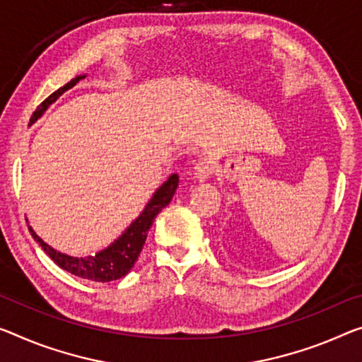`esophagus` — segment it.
Segmentation results:
<instances>
[{"label": "esophagus", "instance_id": "esophagus-1", "mask_svg": "<svg viewBox=\"0 0 362 362\" xmlns=\"http://www.w3.org/2000/svg\"><path fill=\"white\" fill-rule=\"evenodd\" d=\"M194 175H196V180L200 182L207 181L214 175V165L207 162V160H202V162H199L194 166Z\"/></svg>", "mask_w": 362, "mask_h": 362}]
</instances>
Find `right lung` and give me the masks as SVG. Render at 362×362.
Instances as JSON below:
<instances>
[{
	"instance_id": "obj_1",
	"label": "right lung",
	"mask_w": 362,
	"mask_h": 362,
	"mask_svg": "<svg viewBox=\"0 0 362 362\" xmlns=\"http://www.w3.org/2000/svg\"><path fill=\"white\" fill-rule=\"evenodd\" d=\"M84 77L86 74L74 77V79H71L68 84L59 87L57 92H53L45 102L38 105L37 110L33 111L29 126L35 123L38 118H42V115L48 110L49 105L57 102V100L63 95L66 90H69V88L74 87L77 82L84 79ZM177 182H180V177L173 173L162 186L157 189V191L153 192L152 199H150L146 207H144L141 215H139L137 218L126 228L123 235H121L118 239H115L108 247L98 251L95 255L74 257V255L63 254L43 241V239L32 230V226H29V231L32 238L40 244L43 251L48 254V257L52 259L58 267H61V269L69 272V274L84 278V280H90V281L105 283V281L119 280V278L127 275V272L134 267L139 254H141L144 244H146L147 233L153 223L155 216L160 214V210L171 202V199H173L176 192Z\"/></svg>"
}]
</instances>
